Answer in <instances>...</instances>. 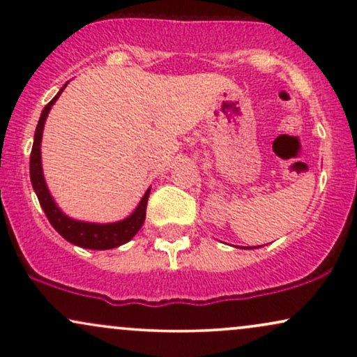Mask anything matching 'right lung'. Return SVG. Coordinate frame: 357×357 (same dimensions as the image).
Masks as SVG:
<instances>
[{"label":"right lung","instance_id":"add662e5","mask_svg":"<svg viewBox=\"0 0 357 357\" xmlns=\"http://www.w3.org/2000/svg\"><path fill=\"white\" fill-rule=\"evenodd\" d=\"M67 85H63L59 93H56L53 99L45 105L42 117H40L38 126L35 130V141L33 147H31V155H30V178L31 184H33V190L38 196V202L42 204L45 215H47L48 221L52 223V227L63 236L65 240L70 241L73 245H79L82 248H90V250H109L116 248L119 245H124L132 238L136 233L141 230L142 223L146 220V208H147V199H149V190L146 191V195L142 196L141 203L136 208V211L129 216V218L117 221V223L110 225H96V223H84V221H75L68 216H65L59 208H56L55 202L52 199L50 192H48L47 183L43 179L42 173V155H40V142H42V134H43V126L47 121L48 112H50L53 102L59 99V96L63 92V89Z\"/></svg>","mask_w":357,"mask_h":357}]
</instances>
